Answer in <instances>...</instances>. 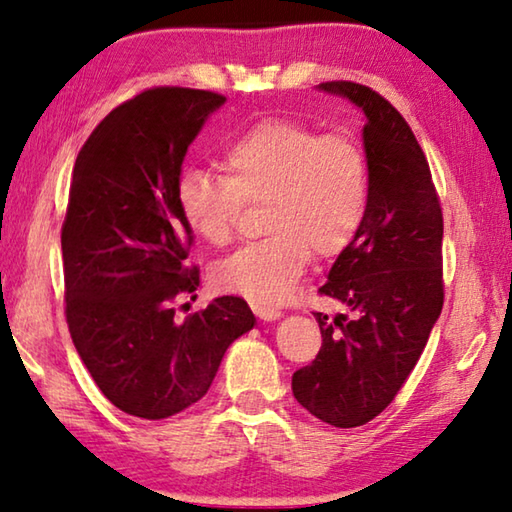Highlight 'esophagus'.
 I'll return each mask as SVG.
<instances>
[{"label": "esophagus", "instance_id": "obj_1", "mask_svg": "<svg viewBox=\"0 0 512 512\" xmlns=\"http://www.w3.org/2000/svg\"><path fill=\"white\" fill-rule=\"evenodd\" d=\"M250 307H253V311L255 314L262 318V320H275V318H280L282 316V311L277 309V307H271V305H264V302H250Z\"/></svg>", "mask_w": 512, "mask_h": 512}]
</instances>
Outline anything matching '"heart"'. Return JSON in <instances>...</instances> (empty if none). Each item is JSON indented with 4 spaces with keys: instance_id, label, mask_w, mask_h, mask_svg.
<instances>
[{
    "instance_id": "b5f03b06",
    "label": "heart",
    "mask_w": 512,
    "mask_h": 512,
    "mask_svg": "<svg viewBox=\"0 0 512 512\" xmlns=\"http://www.w3.org/2000/svg\"><path fill=\"white\" fill-rule=\"evenodd\" d=\"M221 167L223 173H180L173 196L183 221L207 244L225 246L246 203L264 201L268 235L216 264L212 280L219 291L255 302L284 300L311 255H343L368 216L370 160L352 135L262 119L225 142Z\"/></svg>"
}]
</instances>
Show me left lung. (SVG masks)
<instances>
[{
  "mask_svg": "<svg viewBox=\"0 0 512 512\" xmlns=\"http://www.w3.org/2000/svg\"><path fill=\"white\" fill-rule=\"evenodd\" d=\"M320 90L366 112L372 194L357 239L318 289L352 318L314 311L323 343L309 366L293 372L291 388L318 420L350 429L395 400L443 309V207L422 146L391 101L352 81H327Z\"/></svg>",
  "mask_w": 512,
  "mask_h": 512,
  "instance_id": "obj_1",
  "label": "left lung"
}]
</instances>
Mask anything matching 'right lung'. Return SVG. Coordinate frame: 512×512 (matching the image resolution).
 Segmentation results:
<instances>
[{
	"mask_svg": "<svg viewBox=\"0 0 512 512\" xmlns=\"http://www.w3.org/2000/svg\"><path fill=\"white\" fill-rule=\"evenodd\" d=\"M225 101L158 85L110 110L76 155L60 230L65 318L94 384L128 415L162 420L210 391L230 343L253 329L239 296L176 318L198 289L192 228L176 207L187 146Z\"/></svg>",
	"mask_w": 512,
	"mask_h": 512,
	"instance_id": "add662e5",
	"label": "right lung"
}]
</instances>
